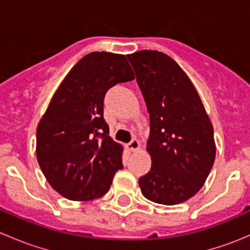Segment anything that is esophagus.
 I'll return each mask as SVG.
<instances>
[{
	"label": "esophagus",
	"instance_id": "esophagus-1",
	"mask_svg": "<svg viewBox=\"0 0 250 250\" xmlns=\"http://www.w3.org/2000/svg\"><path fill=\"white\" fill-rule=\"evenodd\" d=\"M128 148H129L130 151L140 150V143L137 139H133L129 144H128Z\"/></svg>",
	"mask_w": 250,
	"mask_h": 250
}]
</instances>
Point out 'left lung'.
<instances>
[{
	"label": "left lung",
	"mask_w": 250,
	"mask_h": 250,
	"mask_svg": "<svg viewBox=\"0 0 250 250\" xmlns=\"http://www.w3.org/2000/svg\"><path fill=\"white\" fill-rule=\"evenodd\" d=\"M150 115L147 152L151 169L139 179L141 192L155 203L173 206L195 196L215 160L210 120L188 75L157 50L127 55Z\"/></svg>",
	"instance_id": "1"
}]
</instances>
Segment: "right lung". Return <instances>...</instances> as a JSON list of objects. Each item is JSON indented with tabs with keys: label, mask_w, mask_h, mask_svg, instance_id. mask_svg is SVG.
I'll use <instances>...</instances> for the list:
<instances>
[{
	"label": "right lung",
	"mask_w": 250,
	"mask_h": 250,
	"mask_svg": "<svg viewBox=\"0 0 250 250\" xmlns=\"http://www.w3.org/2000/svg\"><path fill=\"white\" fill-rule=\"evenodd\" d=\"M132 80L125 55L92 52L58 87L37 125L36 156L47 181L62 197H102L122 169L123 147L109 135L104 97L115 84Z\"/></svg>",
	"instance_id": "1"
}]
</instances>
